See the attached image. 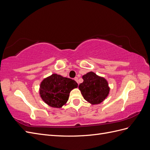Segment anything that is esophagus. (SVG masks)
I'll return each mask as SVG.
<instances>
[{"instance_id": "34e87169", "label": "esophagus", "mask_w": 150, "mask_h": 150, "mask_svg": "<svg viewBox=\"0 0 150 150\" xmlns=\"http://www.w3.org/2000/svg\"><path fill=\"white\" fill-rule=\"evenodd\" d=\"M74 80L76 81L77 83H78V84H79V83H78V78H77V77H76V78H74Z\"/></svg>"}]
</instances>
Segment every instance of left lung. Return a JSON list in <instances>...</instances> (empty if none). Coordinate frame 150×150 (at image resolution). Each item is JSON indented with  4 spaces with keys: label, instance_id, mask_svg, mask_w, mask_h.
I'll return each mask as SVG.
<instances>
[{
    "label": "left lung",
    "instance_id": "obj_1",
    "mask_svg": "<svg viewBox=\"0 0 150 150\" xmlns=\"http://www.w3.org/2000/svg\"><path fill=\"white\" fill-rule=\"evenodd\" d=\"M83 82L79 85V89L86 101L91 104L102 103L109 95L110 88L107 80L94 72L83 75Z\"/></svg>",
    "mask_w": 150,
    "mask_h": 150
}]
</instances>
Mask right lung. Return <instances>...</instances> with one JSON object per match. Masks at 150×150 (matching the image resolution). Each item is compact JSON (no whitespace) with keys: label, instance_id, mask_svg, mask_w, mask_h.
I'll return each mask as SVG.
<instances>
[{"label":"right lung","instance_id":"1","mask_svg":"<svg viewBox=\"0 0 150 150\" xmlns=\"http://www.w3.org/2000/svg\"><path fill=\"white\" fill-rule=\"evenodd\" d=\"M78 86L74 80L59 74H52L40 84L39 94L43 101L52 108H61L66 105L71 91Z\"/></svg>","mask_w":150,"mask_h":150}]
</instances>
